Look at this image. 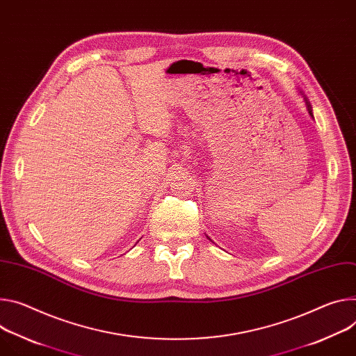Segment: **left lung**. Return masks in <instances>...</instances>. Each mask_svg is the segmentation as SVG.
<instances>
[{
    "mask_svg": "<svg viewBox=\"0 0 356 356\" xmlns=\"http://www.w3.org/2000/svg\"><path fill=\"white\" fill-rule=\"evenodd\" d=\"M302 95V93H301ZM304 96V101H305V105H307V109H308V113H309V116L314 119V115H312V106H311V104H309V101L307 99V96L305 95H302ZM210 240V238H209Z\"/></svg>",
    "mask_w": 356,
    "mask_h": 356,
    "instance_id": "obj_1",
    "label": "left lung"
}]
</instances>
